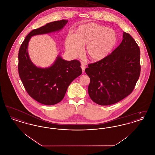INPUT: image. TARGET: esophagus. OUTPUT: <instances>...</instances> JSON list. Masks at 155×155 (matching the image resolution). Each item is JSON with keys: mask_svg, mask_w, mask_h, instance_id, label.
<instances>
[{"mask_svg": "<svg viewBox=\"0 0 155 155\" xmlns=\"http://www.w3.org/2000/svg\"><path fill=\"white\" fill-rule=\"evenodd\" d=\"M81 68H82V73H84V71H85V68H86V66L84 65V64H82L81 65Z\"/></svg>", "mask_w": 155, "mask_h": 155, "instance_id": "34e87169", "label": "esophagus"}]
</instances>
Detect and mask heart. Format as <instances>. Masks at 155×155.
Returning <instances> with one entry per match:
<instances>
[{"mask_svg":"<svg viewBox=\"0 0 155 155\" xmlns=\"http://www.w3.org/2000/svg\"><path fill=\"white\" fill-rule=\"evenodd\" d=\"M117 34L114 30L94 22L83 24L79 27L75 34L69 33L65 39L67 53L74 57L86 46V54L92 61H99L107 57L117 42Z\"/></svg>","mask_w":155,"mask_h":155,"instance_id":"heart-1","label":"heart"}]
</instances>
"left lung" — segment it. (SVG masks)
Instances as JSON below:
<instances>
[{
    "mask_svg": "<svg viewBox=\"0 0 155 155\" xmlns=\"http://www.w3.org/2000/svg\"><path fill=\"white\" fill-rule=\"evenodd\" d=\"M140 50L129 34L123 32V40L110 54L88 64L85 73L90 78L88 94L100 105L117 103L135 88L140 71Z\"/></svg>",
    "mask_w": 155,
    "mask_h": 155,
    "instance_id": "left-lung-1",
    "label": "left lung"
}]
</instances>
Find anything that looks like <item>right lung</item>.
I'll return each mask as SVG.
<instances>
[{
  "mask_svg": "<svg viewBox=\"0 0 155 155\" xmlns=\"http://www.w3.org/2000/svg\"><path fill=\"white\" fill-rule=\"evenodd\" d=\"M67 22L65 20L49 22L32 30L25 37L18 52V74L24 87L31 97L45 105H53L62 101L69 85L82 74L81 64L78 60L67 61L58 55L51 66H37L29 56L28 44L31 37L59 32Z\"/></svg>",
  "mask_w": 155,
  "mask_h": 155,
  "instance_id": "add662e5",
  "label": "right lung"
}]
</instances>
